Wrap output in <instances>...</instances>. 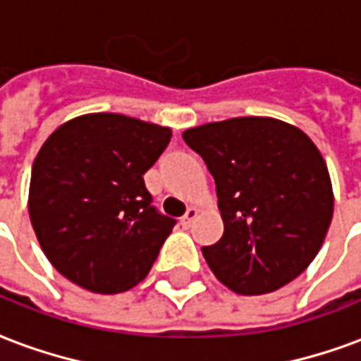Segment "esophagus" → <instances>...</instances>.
I'll list each match as a JSON object with an SVG mask.
<instances>
[{
  "mask_svg": "<svg viewBox=\"0 0 361 361\" xmlns=\"http://www.w3.org/2000/svg\"><path fill=\"white\" fill-rule=\"evenodd\" d=\"M196 216H198V210H196V208H188V210H186L185 216H183V218H180V224H183V226H185V228H188V226H190V224L195 222V218H196Z\"/></svg>",
  "mask_w": 361,
  "mask_h": 361,
  "instance_id": "obj_1",
  "label": "esophagus"
}]
</instances>
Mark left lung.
<instances>
[{
  "instance_id": "left-lung-1",
  "label": "left lung",
  "mask_w": 361,
  "mask_h": 361,
  "mask_svg": "<svg viewBox=\"0 0 361 361\" xmlns=\"http://www.w3.org/2000/svg\"><path fill=\"white\" fill-rule=\"evenodd\" d=\"M183 139L214 176L224 235L206 263L238 295L281 289L317 257L334 212L324 159L300 129L233 118L186 129Z\"/></svg>"
}]
</instances>
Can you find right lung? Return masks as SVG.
Returning <instances> with one entry per match:
<instances>
[{"instance_id":"add662e5","label":"right lung","mask_w":361,"mask_h":361,"mask_svg":"<svg viewBox=\"0 0 361 361\" xmlns=\"http://www.w3.org/2000/svg\"><path fill=\"white\" fill-rule=\"evenodd\" d=\"M171 135L119 114H88L44 141L31 173L29 216L61 275L102 295L147 277L176 220L153 206L143 175Z\"/></svg>"}]
</instances>
